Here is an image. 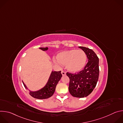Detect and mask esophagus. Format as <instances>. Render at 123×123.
I'll return each instance as SVG.
<instances>
[{"mask_svg":"<svg viewBox=\"0 0 123 123\" xmlns=\"http://www.w3.org/2000/svg\"><path fill=\"white\" fill-rule=\"evenodd\" d=\"M61 74H62V75H66V73L65 72H64V71H62V72H61Z\"/></svg>","mask_w":123,"mask_h":123,"instance_id":"1","label":"esophagus"}]
</instances>
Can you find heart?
I'll return each instance as SVG.
<instances>
[{"label":"heart","instance_id":"obj_1","mask_svg":"<svg viewBox=\"0 0 123 123\" xmlns=\"http://www.w3.org/2000/svg\"><path fill=\"white\" fill-rule=\"evenodd\" d=\"M56 59L60 64L66 66L68 72L75 73L84 68L86 62V55L82 49H72L59 52Z\"/></svg>","mask_w":123,"mask_h":123}]
</instances>
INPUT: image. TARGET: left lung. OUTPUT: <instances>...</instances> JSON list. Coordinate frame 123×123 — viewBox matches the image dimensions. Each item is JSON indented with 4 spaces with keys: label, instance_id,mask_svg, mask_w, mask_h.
Listing matches in <instances>:
<instances>
[{
    "label": "left lung",
    "instance_id": "8db88e82",
    "mask_svg": "<svg viewBox=\"0 0 123 123\" xmlns=\"http://www.w3.org/2000/svg\"><path fill=\"white\" fill-rule=\"evenodd\" d=\"M79 48L85 51L88 62L82 71L75 74L67 73V75L69 78V93L74 97L83 98L90 94L96 86L99 74V58L92 49Z\"/></svg>",
    "mask_w": 123,
    "mask_h": 123
}]
</instances>
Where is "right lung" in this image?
<instances>
[{"label": "right lung", "mask_w": 123, "mask_h": 123, "mask_svg": "<svg viewBox=\"0 0 123 123\" xmlns=\"http://www.w3.org/2000/svg\"><path fill=\"white\" fill-rule=\"evenodd\" d=\"M39 49L43 51H46L48 49V47L39 48ZM62 76L61 71H52L46 85L42 89L37 91H31L28 90V87L23 81L22 82L25 88L29 91V93L32 97L38 99H44L49 98L54 94L56 86Z\"/></svg>", "instance_id": "1"}]
</instances>
